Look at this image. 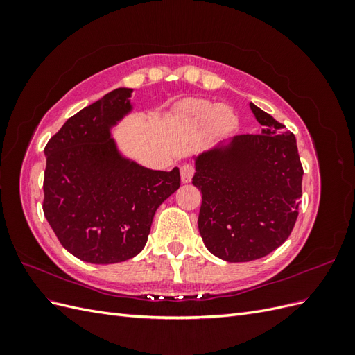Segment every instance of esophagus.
<instances>
[{
  "label": "esophagus",
  "mask_w": 355,
  "mask_h": 355,
  "mask_svg": "<svg viewBox=\"0 0 355 355\" xmlns=\"http://www.w3.org/2000/svg\"><path fill=\"white\" fill-rule=\"evenodd\" d=\"M194 166L192 164H184L180 167V179L184 184H189V182L192 180V176H194Z\"/></svg>",
  "instance_id": "obj_1"
}]
</instances>
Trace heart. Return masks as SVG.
Instances as JSON below:
<instances>
[{"label":"heart","mask_w":355,"mask_h":355,"mask_svg":"<svg viewBox=\"0 0 355 355\" xmlns=\"http://www.w3.org/2000/svg\"><path fill=\"white\" fill-rule=\"evenodd\" d=\"M179 114L192 124L209 123L211 132L227 135L237 125V116L227 105H216L206 99L191 98L180 102Z\"/></svg>","instance_id":"b5f03b06"}]
</instances>
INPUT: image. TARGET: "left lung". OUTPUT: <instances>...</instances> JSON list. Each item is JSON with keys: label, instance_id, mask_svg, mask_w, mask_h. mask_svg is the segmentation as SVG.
<instances>
[{"label": "left lung", "instance_id": "8db88e82", "mask_svg": "<svg viewBox=\"0 0 355 355\" xmlns=\"http://www.w3.org/2000/svg\"><path fill=\"white\" fill-rule=\"evenodd\" d=\"M259 135L225 139L192 155L201 189L198 231L207 250L227 262L270 254L292 232L302 197L295 135L250 102Z\"/></svg>", "mask_w": 355, "mask_h": 355}]
</instances>
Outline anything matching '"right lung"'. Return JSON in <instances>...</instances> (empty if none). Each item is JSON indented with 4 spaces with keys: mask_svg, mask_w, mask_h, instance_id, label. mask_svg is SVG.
<instances>
[{
    "mask_svg": "<svg viewBox=\"0 0 355 355\" xmlns=\"http://www.w3.org/2000/svg\"><path fill=\"white\" fill-rule=\"evenodd\" d=\"M120 87L71 116L44 154L46 219L80 261L108 265L144 250L157 209L180 187L179 168L153 170L127 157L114 128L133 112Z\"/></svg>",
    "mask_w": 355,
    "mask_h": 355,
    "instance_id": "1",
    "label": "right lung"
}]
</instances>
